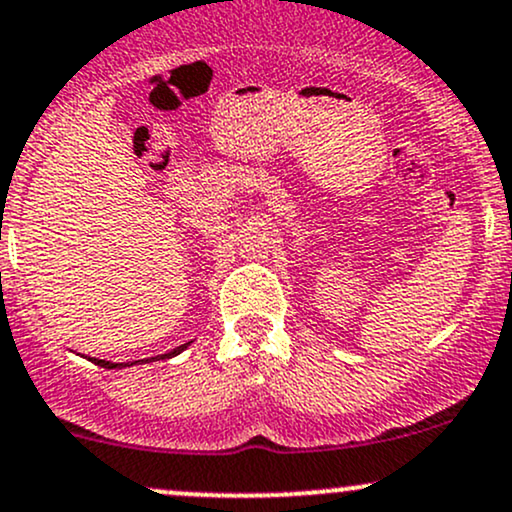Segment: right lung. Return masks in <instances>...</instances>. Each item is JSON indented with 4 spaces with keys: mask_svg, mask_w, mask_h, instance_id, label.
Instances as JSON below:
<instances>
[{
    "mask_svg": "<svg viewBox=\"0 0 512 512\" xmlns=\"http://www.w3.org/2000/svg\"><path fill=\"white\" fill-rule=\"evenodd\" d=\"M189 347V342L187 345H179V347H174L172 352H165V355H157V357H150V359H138V362H155V359H170V357H174V355H179V352L182 350H187ZM92 362L97 364V367H104V369H123V367H131V364H136V362H106V359H97V357H92Z\"/></svg>",
    "mask_w": 512,
    "mask_h": 512,
    "instance_id": "right-lung-1",
    "label": "right lung"
}]
</instances>
